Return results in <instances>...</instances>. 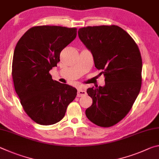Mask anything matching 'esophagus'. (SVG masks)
Listing matches in <instances>:
<instances>
[{
  "label": "esophagus",
  "instance_id": "esophagus-1",
  "mask_svg": "<svg viewBox=\"0 0 159 159\" xmlns=\"http://www.w3.org/2000/svg\"><path fill=\"white\" fill-rule=\"evenodd\" d=\"M86 95V92L85 90L81 89V88H79V90H78V93H77V97H83V96H85Z\"/></svg>",
  "mask_w": 159,
  "mask_h": 159
}]
</instances>
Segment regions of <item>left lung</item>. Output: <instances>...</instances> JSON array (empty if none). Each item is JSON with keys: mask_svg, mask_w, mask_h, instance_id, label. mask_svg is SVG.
Here are the masks:
<instances>
[{"mask_svg": "<svg viewBox=\"0 0 159 159\" xmlns=\"http://www.w3.org/2000/svg\"><path fill=\"white\" fill-rule=\"evenodd\" d=\"M78 34L105 77L103 87L87 90L93 104L85 115L97 125L111 127L128 114L140 91V52L130 35L118 26H87Z\"/></svg>", "mask_w": 159, "mask_h": 159, "instance_id": "1", "label": "left lung"}]
</instances>
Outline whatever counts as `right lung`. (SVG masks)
<instances>
[{
    "label": "right lung",
    "mask_w": 159,
    "mask_h": 159,
    "mask_svg": "<svg viewBox=\"0 0 159 159\" xmlns=\"http://www.w3.org/2000/svg\"><path fill=\"white\" fill-rule=\"evenodd\" d=\"M76 34V28L34 26L16 45L12 66L15 90L26 114L40 125L60 121L76 98V88L53 80L49 71Z\"/></svg>",
    "instance_id": "1"
}]
</instances>
